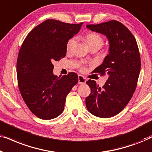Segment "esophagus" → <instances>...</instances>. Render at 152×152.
<instances>
[{
    "label": "esophagus",
    "mask_w": 152,
    "mask_h": 152,
    "mask_svg": "<svg viewBox=\"0 0 152 152\" xmlns=\"http://www.w3.org/2000/svg\"><path fill=\"white\" fill-rule=\"evenodd\" d=\"M86 79L84 77H83L82 75H78V83L80 84H84L86 83Z\"/></svg>",
    "instance_id": "34e87169"
}]
</instances>
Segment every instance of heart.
Here are the masks:
<instances>
[{
	"mask_svg": "<svg viewBox=\"0 0 152 152\" xmlns=\"http://www.w3.org/2000/svg\"><path fill=\"white\" fill-rule=\"evenodd\" d=\"M82 39L89 48L95 46L101 48L102 46L104 43L102 37L99 34L95 32L88 33V34H86L85 36L83 37ZM75 43V39L74 38H72L68 40L67 44H66V50H67V51L69 52L72 50Z\"/></svg>",
	"mask_w": 152,
	"mask_h": 152,
	"instance_id": "b5f03b06",
	"label": "heart"
}]
</instances>
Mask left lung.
I'll return each mask as SVG.
<instances>
[{
	"instance_id": "obj_1",
	"label": "left lung",
	"mask_w": 152,
	"mask_h": 152,
	"mask_svg": "<svg viewBox=\"0 0 152 152\" xmlns=\"http://www.w3.org/2000/svg\"><path fill=\"white\" fill-rule=\"evenodd\" d=\"M86 28L104 35L109 48L103 63L94 70L109 77L102 88L94 80L87 81L91 93L86 98V106L95 116L111 118L122 111L136 90L140 70L138 45L132 32L117 20L86 25Z\"/></svg>"
}]
</instances>
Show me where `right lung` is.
I'll return each mask as SVG.
<instances>
[{"instance_id":"1","label":"right lung","mask_w":152,"mask_h":152,"mask_svg":"<svg viewBox=\"0 0 152 152\" xmlns=\"http://www.w3.org/2000/svg\"><path fill=\"white\" fill-rule=\"evenodd\" d=\"M82 24L48 19L29 33L20 47L16 64L18 88L29 109L41 119L59 116L66 96L78 82L75 72L54 75L53 63L65 57L68 40Z\"/></svg>"}]
</instances>
